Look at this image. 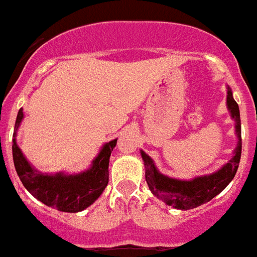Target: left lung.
<instances>
[{
	"label": "left lung",
	"instance_id": "8db88e82",
	"mask_svg": "<svg viewBox=\"0 0 257 257\" xmlns=\"http://www.w3.org/2000/svg\"><path fill=\"white\" fill-rule=\"evenodd\" d=\"M226 104H228L231 117L234 118L235 121L238 145L233 158L215 174L199 176V178L189 181L171 179L157 171L151 157L147 156L142 151V157L145 166V180L148 183L149 189L152 190L154 196L162 199L166 205L172 206L179 210H189V208L198 207L206 202L211 201L213 197L225 189L226 185L235 176L240 161V153H242V138H240L239 108H238L237 101L233 99L230 88H228Z\"/></svg>",
	"mask_w": 257,
	"mask_h": 257
}]
</instances>
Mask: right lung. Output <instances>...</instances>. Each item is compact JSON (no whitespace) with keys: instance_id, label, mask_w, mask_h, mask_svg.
<instances>
[{"instance_id":"1","label":"right lung","mask_w":257,"mask_h":257,"mask_svg":"<svg viewBox=\"0 0 257 257\" xmlns=\"http://www.w3.org/2000/svg\"><path fill=\"white\" fill-rule=\"evenodd\" d=\"M23 119V109H19L15 127ZM15 136V134H14ZM13 158L18 176L23 185L38 201L64 212H78L92 205L100 196L109 180V157L117 144V139L106 143L92 161L91 169L77 175H44L35 171L13 139Z\"/></svg>"}]
</instances>
